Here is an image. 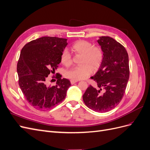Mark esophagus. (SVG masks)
<instances>
[{"label":"esophagus","mask_w":150,"mask_h":150,"mask_svg":"<svg viewBox=\"0 0 150 150\" xmlns=\"http://www.w3.org/2000/svg\"><path fill=\"white\" fill-rule=\"evenodd\" d=\"M77 82H78V81H77V80H72V79L71 80V83L72 84H74V83H77Z\"/></svg>","instance_id":"esophagus-1"}]
</instances>
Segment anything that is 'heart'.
<instances>
[{
    "label": "heart",
    "mask_w": 150,
    "mask_h": 150,
    "mask_svg": "<svg viewBox=\"0 0 150 150\" xmlns=\"http://www.w3.org/2000/svg\"><path fill=\"white\" fill-rule=\"evenodd\" d=\"M71 51L76 56H81L79 61L81 65L66 71L65 76L67 78L77 81L87 78L91 74L93 69H98L102 64L104 59L103 49L99 46H93L87 40H77L72 45ZM61 61L66 67H70L72 64V56L67 50L62 51Z\"/></svg>",
    "instance_id": "heart-1"
}]
</instances>
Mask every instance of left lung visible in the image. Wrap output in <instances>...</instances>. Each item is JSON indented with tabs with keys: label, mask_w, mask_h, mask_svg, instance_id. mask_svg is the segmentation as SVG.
Instances as JSON below:
<instances>
[{
	"label": "left lung",
	"mask_w": 150,
	"mask_h": 150,
	"mask_svg": "<svg viewBox=\"0 0 150 150\" xmlns=\"http://www.w3.org/2000/svg\"><path fill=\"white\" fill-rule=\"evenodd\" d=\"M98 42L103 50L104 59L91 78L98 89L89 85L83 99L91 110L105 112L119 104L124 96L129 77V57L125 47L112 38L102 36Z\"/></svg>",
	"instance_id": "obj_1"
}]
</instances>
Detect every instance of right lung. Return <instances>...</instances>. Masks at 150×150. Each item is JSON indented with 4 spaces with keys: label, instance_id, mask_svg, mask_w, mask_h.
Returning a JSON list of instances; mask_svg holds the SVG:
<instances>
[{
    "label": "right lung",
    "instance_id": "obj_1",
    "mask_svg": "<svg viewBox=\"0 0 150 150\" xmlns=\"http://www.w3.org/2000/svg\"><path fill=\"white\" fill-rule=\"evenodd\" d=\"M67 39L45 36L32 40L22 49L17 71L22 93L32 106L40 110L51 109L61 103L71 86L67 79L57 73L56 86H47L48 76L55 72Z\"/></svg>",
    "mask_w": 150,
    "mask_h": 150
}]
</instances>
